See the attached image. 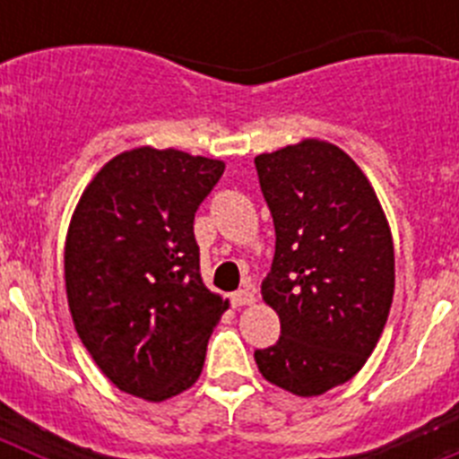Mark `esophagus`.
Listing matches in <instances>:
<instances>
[{"label": "esophagus", "instance_id": "34e87169", "mask_svg": "<svg viewBox=\"0 0 459 459\" xmlns=\"http://www.w3.org/2000/svg\"><path fill=\"white\" fill-rule=\"evenodd\" d=\"M253 303H255V290L250 285H246L243 290L234 291V294H232V306L234 307L253 306Z\"/></svg>", "mask_w": 459, "mask_h": 459}]
</instances>
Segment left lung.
<instances>
[{
  "label": "left lung",
  "instance_id": "left-lung-1",
  "mask_svg": "<svg viewBox=\"0 0 459 459\" xmlns=\"http://www.w3.org/2000/svg\"><path fill=\"white\" fill-rule=\"evenodd\" d=\"M275 225L262 299L278 342L255 351L266 381L301 397L350 381L379 342L395 290L386 213L340 147L301 140L255 158Z\"/></svg>",
  "mask_w": 459,
  "mask_h": 459
}]
</instances>
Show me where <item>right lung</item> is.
<instances>
[{
    "label": "right lung",
    "mask_w": 459,
    "mask_h": 459,
    "mask_svg": "<svg viewBox=\"0 0 459 459\" xmlns=\"http://www.w3.org/2000/svg\"><path fill=\"white\" fill-rule=\"evenodd\" d=\"M222 160L137 147L103 165L73 211L64 278L80 340L119 391L163 403L190 388L230 301L206 290L195 211Z\"/></svg>",
    "instance_id": "1"
}]
</instances>
